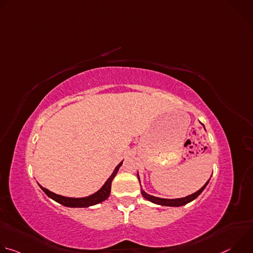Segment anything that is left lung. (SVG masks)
<instances>
[{
  "label": "left lung",
  "instance_id": "left-lung-1",
  "mask_svg": "<svg viewBox=\"0 0 253 253\" xmlns=\"http://www.w3.org/2000/svg\"><path fill=\"white\" fill-rule=\"evenodd\" d=\"M138 179H139V182H140V178H139V175H138ZM210 180V179H209ZM208 181L204 184V186L202 188H200L197 192L191 194V195H188L186 197H183V198H177V199H164V198H159V197H154V196H151L149 194H147L145 191H144L142 188H141V194L144 198H146L147 200L155 203V204H159V205H163V206H182V205H185L189 202H191L192 200H194L195 198H197L200 193L204 190V188L207 186ZM141 186V184H140Z\"/></svg>",
  "mask_w": 253,
  "mask_h": 253
}]
</instances>
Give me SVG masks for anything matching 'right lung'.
<instances>
[{"label": "right lung", "instance_id": "1", "mask_svg": "<svg viewBox=\"0 0 253 253\" xmlns=\"http://www.w3.org/2000/svg\"><path fill=\"white\" fill-rule=\"evenodd\" d=\"M122 163H123V161L116 166L112 175L109 178H108V180L105 182V184L102 186V188L100 190H98L96 193H94V194H92L88 197H83V198L65 197V196L55 194V193L49 191L48 189L42 187L41 185H40V187L50 198H52L53 200H55L56 202L64 205V206H67V207H88V206H92V205L98 204V203L106 200L108 197H109L110 192H111L112 180L116 176V174H117L120 166L122 165Z\"/></svg>", "mask_w": 253, "mask_h": 253}]
</instances>
